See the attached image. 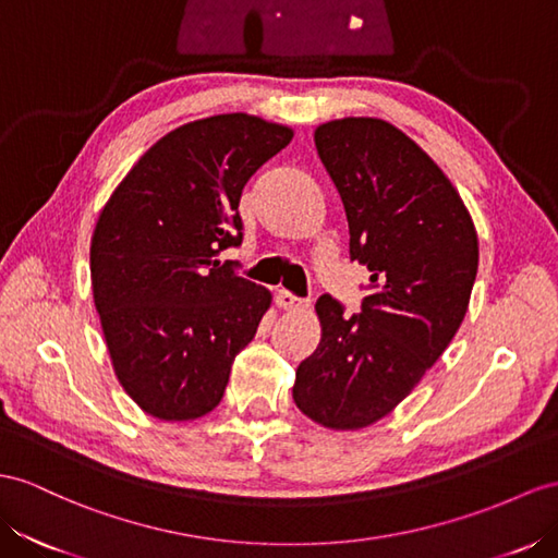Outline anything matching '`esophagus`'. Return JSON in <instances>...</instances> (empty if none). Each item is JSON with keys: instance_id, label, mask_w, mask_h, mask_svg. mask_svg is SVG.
Wrapping results in <instances>:
<instances>
[{"instance_id": "1", "label": "esophagus", "mask_w": 558, "mask_h": 558, "mask_svg": "<svg viewBox=\"0 0 558 558\" xmlns=\"http://www.w3.org/2000/svg\"><path fill=\"white\" fill-rule=\"evenodd\" d=\"M276 304L284 311H296V308H308V299H299L288 290H278L276 294Z\"/></svg>"}]
</instances>
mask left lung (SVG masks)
Segmentation results:
<instances>
[{"instance_id":"8db88e82","label":"left lung","mask_w":558,"mask_h":558,"mask_svg":"<svg viewBox=\"0 0 558 558\" xmlns=\"http://www.w3.org/2000/svg\"><path fill=\"white\" fill-rule=\"evenodd\" d=\"M313 141L373 290L353 316L330 294L318 299L320 344L296 367L292 396L313 422L355 432L387 417L460 330L478 235L442 169L387 120H330Z\"/></svg>"}]
</instances>
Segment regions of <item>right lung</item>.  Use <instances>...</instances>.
<instances>
[{
    "instance_id": "right-lung-1",
    "label": "right lung",
    "mask_w": 558,
    "mask_h": 558,
    "mask_svg": "<svg viewBox=\"0 0 558 558\" xmlns=\"http://www.w3.org/2000/svg\"><path fill=\"white\" fill-rule=\"evenodd\" d=\"M247 112L181 124L138 157L92 235V290L112 367L132 401L162 422L221 403L235 355L270 292L217 256L238 247L240 195L292 141Z\"/></svg>"
}]
</instances>
